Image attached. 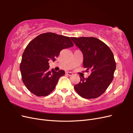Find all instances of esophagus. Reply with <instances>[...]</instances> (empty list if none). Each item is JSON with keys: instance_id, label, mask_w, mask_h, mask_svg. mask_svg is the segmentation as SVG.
I'll use <instances>...</instances> for the list:
<instances>
[{"instance_id": "1", "label": "esophagus", "mask_w": 133, "mask_h": 133, "mask_svg": "<svg viewBox=\"0 0 133 133\" xmlns=\"http://www.w3.org/2000/svg\"><path fill=\"white\" fill-rule=\"evenodd\" d=\"M66 74L68 76H72L73 75V73H71V72H69V71H67L66 72Z\"/></svg>"}]
</instances>
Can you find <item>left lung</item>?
<instances>
[{
	"mask_svg": "<svg viewBox=\"0 0 133 133\" xmlns=\"http://www.w3.org/2000/svg\"><path fill=\"white\" fill-rule=\"evenodd\" d=\"M70 38L82 52L86 71H91L87 78L80 77V82L74 85V89L83 98H98L105 91L113 79L116 69L114 55L107 45L96 38Z\"/></svg>",
	"mask_w": 133,
	"mask_h": 133,
	"instance_id": "1",
	"label": "left lung"
}]
</instances>
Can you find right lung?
Wrapping results in <instances>:
<instances>
[{"mask_svg":"<svg viewBox=\"0 0 133 133\" xmlns=\"http://www.w3.org/2000/svg\"><path fill=\"white\" fill-rule=\"evenodd\" d=\"M73 45L69 37L53 33L40 34L28 44L20 65L23 82L27 89L38 96L49 95L65 71L50 70L48 62H54L62 49Z\"/></svg>","mask_w":133,"mask_h":133,"instance_id":"add662e5","label":"right lung"}]
</instances>
